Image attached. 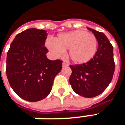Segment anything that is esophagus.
Returning a JSON list of instances; mask_svg holds the SVG:
<instances>
[{
	"label": "esophagus",
	"instance_id": "34e87169",
	"mask_svg": "<svg viewBox=\"0 0 125 125\" xmlns=\"http://www.w3.org/2000/svg\"><path fill=\"white\" fill-rule=\"evenodd\" d=\"M68 64L67 63H65V62H63V66H68Z\"/></svg>",
	"mask_w": 125,
	"mask_h": 125
}]
</instances>
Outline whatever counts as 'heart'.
Here are the masks:
<instances>
[{
  "label": "heart",
  "instance_id": "heart-1",
  "mask_svg": "<svg viewBox=\"0 0 125 125\" xmlns=\"http://www.w3.org/2000/svg\"><path fill=\"white\" fill-rule=\"evenodd\" d=\"M46 46L56 57L65 54L69 49V56L72 62L82 64L88 62L96 54L98 48L96 37L83 30L62 33L55 40L48 39Z\"/></svg>",
  "mask_w": 125,
  "mask_h": 125
}]
</instances>
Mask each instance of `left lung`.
<instances>
[{
  "label": "left lung",
  "instance_id": "8db88e82",
  "mask_svg": "<svg viewBox=\"0 0 125 125\" xmlns=\"http://www.w3.org/2000/svg\"><path fill=\"white\" fill-rule=\"evenodd\" d=\"M96 37L98 47L94 57L88 62L70 65V84L77 94L85 98L97 96L110 84L115 72L113 47L106 36L88 28Z\"/></svg>",
  "mask_w": 125,
  "mask_h": 125
}]
</instances>
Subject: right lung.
<instances>
[{
  "label": "right lung",
  "instance_id": "right-lung-1",
  "mask_svg": "<svg viewBox=\"0 0 125 125\" xmlns=\"http://www.w3.org/2000/svg\"><path fill=\"white\" fill-rule=\"evenodd\" d=\"M47 31L28 29L15 37L7 52L6 73L18 96L37 102L51 92L53 80L62 68V61L49 60L45 46Z\"/></svg>",
  "mask_w": 125,
  "mask_h": 125
}]
</instances>
